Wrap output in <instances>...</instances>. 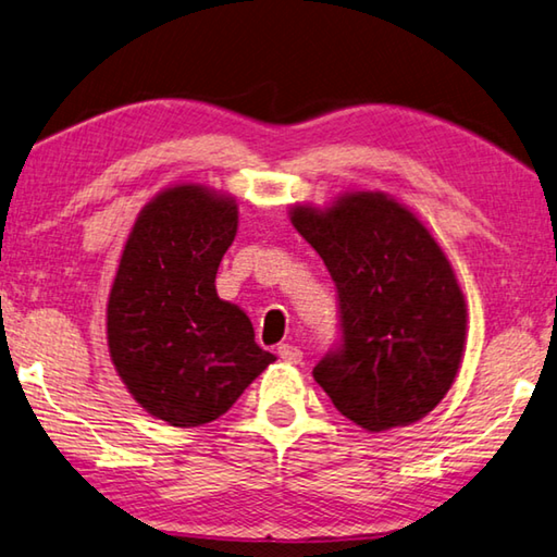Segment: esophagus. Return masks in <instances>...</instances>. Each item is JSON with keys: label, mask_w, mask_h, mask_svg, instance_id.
<instances>
[{"label": "esophagus", "mask_w": 557, "mask_h": 557, "mask_svg": "<svg viewBox=\"0 0 557 557\" xmlns=\"http://www.w3.org/2000/svg\"><path fill=\"white\" fill-rule=\"evenodd\" d=\"M277 356L285 363H299L301 361V351H299L297 346H292V344H280L277 346Z\"/></svg>", "instance_id": "esophagus-1"}]
</instances>
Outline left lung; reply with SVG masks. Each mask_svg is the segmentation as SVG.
<instances>
[{
  "mask_svg": "<svg viewBox=\"0 0 557 557\" xmlns=\"http://www.w3.org/2000/svg\"><path fill=\"white\" fill-rule=\"evenodd\" d=\"M292 225L336 285L338 342L314 366L334 408L369 432L425 418L455 383L467 305L430 231L379 191L332 209H292Z\"/></svg>",
  "mask_w": 557,
  "mask_h": 557,
  "instance_id": "8db88e82",
  "label": "left lung"
}]
</instances>
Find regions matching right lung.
Returning <instances> with one entry per match:
<instances>
[{
  "instance_id": "1",
  "label": "right lung",
  "mask_w": 557,
  "mask_h": 557,
  "mask_svg": "<svg viewBox=\"0 0 557 557\" xmlns=\"http://www.w3.org/2000/svg\"><path fill=\"white\" fill-rule=\"evenodd\" d=\"M238 206L172 186L137 215L108 299V346L122 383L154 418L199 428L221 418L275 361L250 319L215 295Z\"/></svg>"
}]
</instances>
